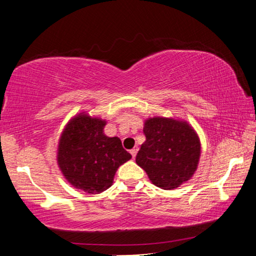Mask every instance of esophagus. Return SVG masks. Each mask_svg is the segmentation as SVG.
Segmentation results:
<instances>
[{"label": "esophagus", "mask_w": 256, "mask_h": 256, "mask_svg": "<svg viewBox=\"0 0 256 256\" xmlns=\"http://www.w3.org/2000/svg\"><path fill=\"white\" fill-rule=\"evenodd\" d=\"M137 151H138V148H134V149H132L130 150V154H132V158H135L136 157V154H137Z\"/></svg>", "instance_id": "34e87169"}]
</instances>
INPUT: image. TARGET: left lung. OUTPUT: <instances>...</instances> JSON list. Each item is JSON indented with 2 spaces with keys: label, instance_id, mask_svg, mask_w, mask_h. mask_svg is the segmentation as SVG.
Here are the masks:
<instances>
[{
  "label": "left lung",
  "instance_id": "obj_1",
  "mask_svg": "<svg viewBox=\"0 0 256 256\" xmlns=\"http://www.w3.org/2000/svg\"><path fill=\"white\" fill-rule=\"evenodd\" d=\"M143 132L146 142L136 156V164L154 186L176 190L194 176L201 157V142L187 121L149 118L144 121Z\"/></svg>",
  "mask_w": 256,
  "mask_h": 256
}]
</instances>
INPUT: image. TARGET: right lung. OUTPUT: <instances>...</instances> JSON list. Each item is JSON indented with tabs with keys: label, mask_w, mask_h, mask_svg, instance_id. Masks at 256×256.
I'll return each mask as SVG.
<instances>
[{
	"label": "right lung",
	"mask_w": 256,
	"mask_h": 256,
	"mask_svg": "<svg viewBox=\"0 0 256 256\" xmlns=\"http://www.w3.org/2000/svg\"><path fill=\"white\" fill-rule=\"evenodd\" d=\"M106 120L77 114L69 120L58 146V165L66 180L88 194H99L113 184L114 176L132 154L119 137L104 134Z\"/></svg>",
	"instance_id": "add662e5"
}]
</instances>
